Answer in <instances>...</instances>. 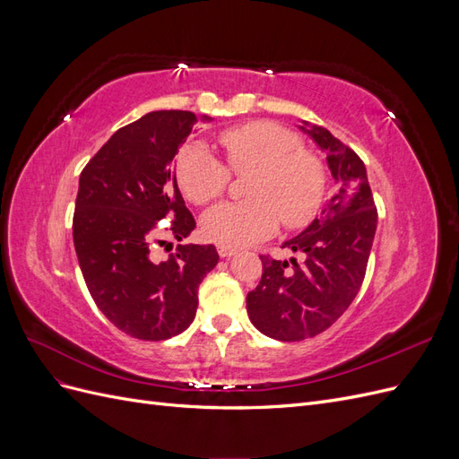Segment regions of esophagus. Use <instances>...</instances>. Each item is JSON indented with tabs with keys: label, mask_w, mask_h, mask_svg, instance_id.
Listing matches in <instances>:
<instances>
[{
	"label": "esophagus",
	"mask_w": 459,
	"mask_h": 459,
	"mask_svg": "<svg viewBox=\"0 0 459 459\" xmlns=\"http://www.w3.org/2000/svg\"><path fill=\"white\" fill-rule=\"evenodd\" d=\"M235 253H238V248L226 247V245H218V255H220L221 258H230V256H233Z\"/></svg>",
	"instance_id": "obj_1"
}]
</instances>
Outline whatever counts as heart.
I'll list each match as a JSON object with an SVG mask.
<instances>
[{
	"mask_svg": "<svg viewBox=\"0 0 459 459\" xmlns=\"http://www.w3.org/2000/svg\"><path fill=\"white\" fill-rule=\"evenodd\" d=\"M218 143L226 164L199 142L179 149L174 162L179 189L195 204L224 195L231 174H251L243 187L248 201L224 203L204 214L206 239L247 247L270 238L280 221L285 230H300L317 216L327 170L299 134L272 120H253L221 130Z\"/></svg>",
	"mask_w": 459,
	"mask_h": 459,
	"instance_id": "obj_1",
	"label": "heart"
}]
</instances>
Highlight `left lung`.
Here are the masks:
<instances>
[{
	"mask_svg": "<svg viewBox=\"0 0 459 459\" xmlns=\"http://www.w3.org/2000/svg\"><path fill=\"white\" fill-rule=\"evenodd\" d=\"M308 134L327 152L333 193L319 218L283 245L304 253L302 262L260 255L262 280L247 295L253 325L285 342L319 335L351 307L377 230L364 160L325 128L314 126Z\"/></svg>",
	"mask_w": 459,
	"mask_h": 459,
	"instance_id": "left-lung-1",
	"label": "left lung"
}]
</instances>
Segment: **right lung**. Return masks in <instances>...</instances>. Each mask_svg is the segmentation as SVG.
Instances as JSON below:
<instances>
[{
    "mask_svg": "<svg viewBox=\"0 0 459 459\" xmlns=\"http://www.w3.org/2000/svg\"><path fill=\"white\" fill-rule=\"evenodd\" d=\"M191 110H152L126 124L80 174L73 238L82 275L105 317L126 335L166 341L189 327L197 289L218 264L214 245H178L151 256L159 220L182 241L195 228L178 189L172 159L193 126Z\"/></svg>",
    "mask_w": 459,
    "mask_h": 459,
    "instance_id": "add662e5",
    "label": "right lung"
}]
</instances>
